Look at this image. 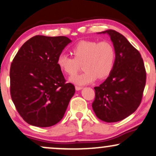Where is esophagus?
<instances>
[{
    "label": "esophagus",
    "instance_id": "34e87169",
    "mask_svg": "<svg viewBox=\"0 0 156 156\" xmlns=\"http://www.w3.org/2000/svg\"><path fill=\"white\" fill-rule=\"evenodd\" d=\"M75 89H76V90H77V91H79V90L82 89V87H80V86H76V87H75Z\"/></svg>",
    "mask_w": 156,
    "mask_h": 156
}]
</instances>
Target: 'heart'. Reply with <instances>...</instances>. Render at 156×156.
<instances>
[{
    "mask_svg": "<svg viewBox=\"0 0 156 156\" xmlns=\"http://www.w3.org/2000/svg\"><path fill=\"white\" fill-rule=\"evenodd\" d=\"M74 58L61 53L57 58V65L63 72L72 76L83 64L84 72L69 79L77 85H85L95 81L97 77L104 79L113 71L116 53L112 44L107 40H81L72 49Z\"/></svg>",
    "mask_w": 156,
    "mask_h": 156,
    "instance_id": "1",
    "label": "heart"
}]
</instances>
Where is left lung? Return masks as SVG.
<instances>
[{"label":"left lung","instance_id":"obj_1","mask_svg":"<svg viewBox=\"0 0 156 156\" xmlns=\"http://www.w3.org/2000/svg\"><path fill=\"white\" fill-rule=\"evenodd\" d=\"M99 33L110 36L116 59L110 75L94 87L92 106L101 120L117 122L133 113L141 103L146 82L145 65L140 52L122 34L113 30Z\"/></svg>","mask_w":156,"mask_h":156}]
</instances>
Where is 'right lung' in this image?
<instances>
[{"label": "right lung", "instance_id": "right-lung-1", "mask_svg": "<svg viewBox=\"0 0 156 156\" xmlns=\"http://www.w3.org/2000/svg\"><path fill=\"white\" fill-rule=\"evenodd\" d=\"M72 40L36 35L23 44L11 63V99L22 119L48 127L62 119L75 87L66 83L57 58Z\"/></svg>", "mask_w": 156, "mask_h": 156}]
</instances>
